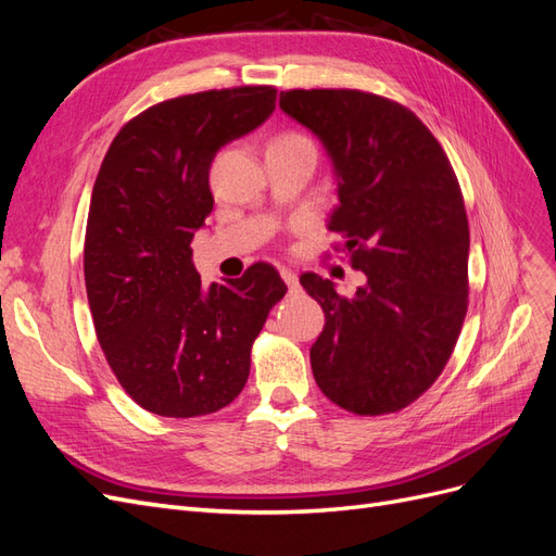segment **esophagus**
<instances>
[{
  "mask_svg": "<svg viewBox=\"0 0 556 556\" xmlns=\"http://www.w3.org/2000/svg\"><path fill=\"white\" fill-rule=\"evenodd\" d=\"M280 276H282V280H285V282H288V288H290L292 292H296V290H299V276L292 271V268L282 266V268H280Z\"/></svg>",
  "mask_w": 556,
  "mask_h": 556,
  "instance_id": "34e87169",
  "label": "esophagus"
}]
</instances>
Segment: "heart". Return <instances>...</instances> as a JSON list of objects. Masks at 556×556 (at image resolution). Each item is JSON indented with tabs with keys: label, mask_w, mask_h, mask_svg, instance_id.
<instances>
[{
	"label": "heart",
	"mask_w": 556,
	"mask_h": 556,
	"mask_svg": "<svg viewBox=\"0 0 556 556\" xmlns=\"http://www.w3.org/2000/svg\"><path fill=\"white\" fill-rule=\"evenodd\" d=\"M296 139H301V137H285V139H278V141H296Z\"/></svg>",
	"instance_id": "heart-1"
}]
</instances>
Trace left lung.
Wrapping results in <instances>:
<instances>
[{
  "label": "left lung",
  "mask_w": 556,
  "mask_h": 556,
  "mask_svg": "<svg viewBox=\"0 0 556 556\" xmlns=\"http://www.w3.org/2000/svg\"><path fill=\"white\" fill-rule=\"evenodd\" d=\"M280 109L313 131L331 162L345 239L366 282L350 299L304 274L325 311L311 348L319 390L357 415L406 408L445 368L468 306V220L441 143L419 117L359 90L280 92Z\"/></svg>",
  "instance_id": "1"
}]
</instances>
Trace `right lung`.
<instances>
[{
    "instance_id": "add662e5",
    "label": "right lung",
    "mask_w": 556,
    "mask_h": 556,
    "mask_svg": "<svg viewBox=\"0 0 556 556\" xmlns=\"http://www.w3.org/2000/svg\"><path fill=\"white\" fill-rule=\"evenodd\" d=\"M274 109L268 86L169 99L117 131L97 174L83 252L88 304L117 382L148 413L197 417L237 399L252 341L288 292L264 262L204 285L190 248L213 211L217 150Z\"/></svg>"
}]
</instances>
